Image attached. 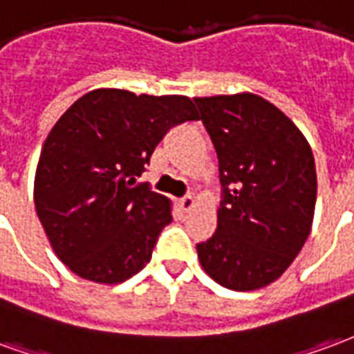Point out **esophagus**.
Returning a JSON list of instances; mask_svg holds the SVG:
<instances>
[{"instance_id":"esophagus-1","label":"esophagus","mask_w":354,"mask_h":354,"mask_svg":"<svg viewBox=\"0 0 354 354\" xmlns=\"http://www.w3.org/2000/svg\"><path fill=\"white\" fill-rule=\"evenodd\" d=\"M179 205L183 211H190V209H194L196 205V198L192 194L185 196V198H180L179 200Z\"/></svg>"}]
</instances>
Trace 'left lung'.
Listing matches in <instances>:
<instances>
[{"label": "left lung", "mask_w": 354, "mask_h": 354, "mask_svg": "<svg viewBox=\"0 0 354 354\" xmlns=\"http://www.w3.org/2000/svg\"><path fill=\"white\" fill-rule=\"evenodd\" d=\"M218 156L216 230L198 243L203 272L230 290L279 279L306 243L315 215L311 145L273 103L251 92L194 97Z\"/></svg>", "instance_id": "8db88e82"}]
</instances>
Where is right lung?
Instances as JSON below:
<instances>
[{
    "label": "right lung",
    "mask_w": 354,
    "mask_h": 354,
    "mask_svg": "<svg viewBox=\"0 0 354 354\" xmlns=\"http://www.w3.org/2000/svg\"><path fill=\"white\" fill-rule=\"evenodd\" d=\"M196 118L187 95L120 88L92 90L58 118L41 149L33 202L75 275L117 285L149 264L174 203L136 177L171 126Z\"/></svg>",
    "instance_id": "1"
}]
</instances>
